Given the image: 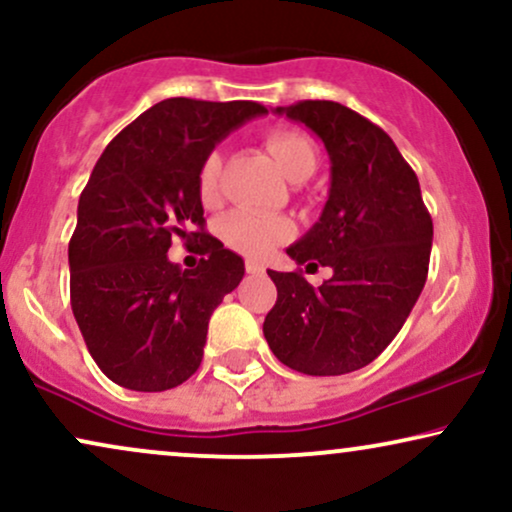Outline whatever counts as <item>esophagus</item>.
I'll use <instances>...</instances> for the list:
<instances>
[{"mask_svg":"<svg viewBox=\"0 0 512 512\" xmlns=\"http://www.w3.org/2000/svg\"><path fill=\"white\" fill-rule=\"evenodd\" d=\"M245 271H248V274H262L264 267L257 260H245Z\"/></svg>","mask_w":512,"mask_h":512,"instance_id":"1","label":"esophagus"}]
</instances>
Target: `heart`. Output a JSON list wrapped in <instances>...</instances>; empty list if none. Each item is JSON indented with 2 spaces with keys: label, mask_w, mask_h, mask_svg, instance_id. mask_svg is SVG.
I'll return each instance as SVG.
<instances>
[{
  "label": "heart",
  "mask_w": 512,
  "mask_h": 512,
  "mask_svg": "<svg viewBox=\"0 0 512 512\" xmlns=\"http://www.w3.org/2000/svg\"><path fill=\"white\" fill-rule=\"evenodd\" d=\"M264 148L274 160L278 172L290 181H304L316 167V151L307 134L297 132L290 127H276L264 137ZM219 170H222V158L212 151L203 160L198 170V193L203 203H212L217 198ZM219 234L231 250L241 255L260 257L267 255L271 248L286 241L290 226L286 219L264 215V212L236 210L219 222Z\"/></svg>",
  "instance_id": "obj_1"
}]
</instances>
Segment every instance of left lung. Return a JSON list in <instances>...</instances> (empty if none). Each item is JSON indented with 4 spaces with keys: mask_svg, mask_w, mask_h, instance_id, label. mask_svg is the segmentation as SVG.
<instances>
[{
    "mask_svg": "<svg viewBox=\"0 0 512 512\" xmlns=\"http://www.w3.org/2000/svg\"><path fill=\"white\" fill-rule=\"evenodd\" d=\"M274 113L312 129L331 158L326 208L286 252L333 276L314 288L302 271L269 269L278 297L264 338L293 371H359L401 331L425 286L432 217L416 172L364 115L335 101H297Z\"/></svg>",
    "mask_w": 512,
    "mask_h": 512,
    "instance_id": "left-lung-1",
    "label": "left lung"
}]
</instances>
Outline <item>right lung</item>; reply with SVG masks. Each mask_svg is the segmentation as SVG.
Here are the masks:
<instances>
[{
  "mask_svg": "<svg viewBox=\"0 0 512 512\" xmlns=\"http://www.w3.org/2000/svg\"><path fill=\"white\" fill-rule=\"evenodd\" d=\"M264 113L255 101L165 99L96 160L68 245L70 304L113 383L163 392L198 371L210 316L245 274L205 231L198 170L217 141ZM174 237L204 243L196 270L166 260Z\"/></svg>",
  "mask_w": 512,
  "mask_h": 512,
  "instance_id": "obj_1",
  "label": "right lung"
}]
</instances>
